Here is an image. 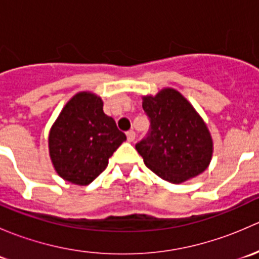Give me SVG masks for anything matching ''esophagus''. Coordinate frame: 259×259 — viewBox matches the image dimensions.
I'll use <instances>...</instances> for the list:
<instances>
[{
    "instance_id": "34e87169",
    "label": "esophagus",
    "mask_w": 259,
    "mask_h": 259,
    "mask_svg": "<svg viewBox=\"0 0 259 259\" xmlns=\"http://www.w3.org/2000/svg\"><path fill=\"white\" fill-rule=\"evenodd\" d=\"M126 138H127V142H134L135 140V132L134 130H129V132L126 133Z\"/></svg>"
}]
</instances>
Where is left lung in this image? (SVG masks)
<instances>
[{"mask_svg":"<svg viewBox=\"0 0 259 259\" xmlns=\"http://www.w3.org/2000/svg\"><path fill=\"white\" fill-rule=\"evenodd\" d=\"M150 121L144 139L137 143L145 165L161 179L182 183L209 165L213 142L207 125L187 99L174 89L143 98Z\"/></svg>","mask_w":259,"mask_h":259,"instance_id":"8db88e82","label":"left lung"}]
</instances>
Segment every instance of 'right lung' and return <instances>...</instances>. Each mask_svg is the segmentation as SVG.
<instances>
[{
	"instance_id": "1",
	"label": "right lung",
	"mask_w": 259,
	"mask_h": 259,
	"mask_svg": "<svg viewBox=\"0 0 259 259\" xmlns=\"http://www.w3.org/2000/svg\"><path fill=\"white\" fill-rule=\"evenodd\" d=\"M126 140L103 101L79 93L65 105L51 127L50 156L57 174L74 184L88 185L105 170L109 158Z\"/></svg>"
}]
</instances>
